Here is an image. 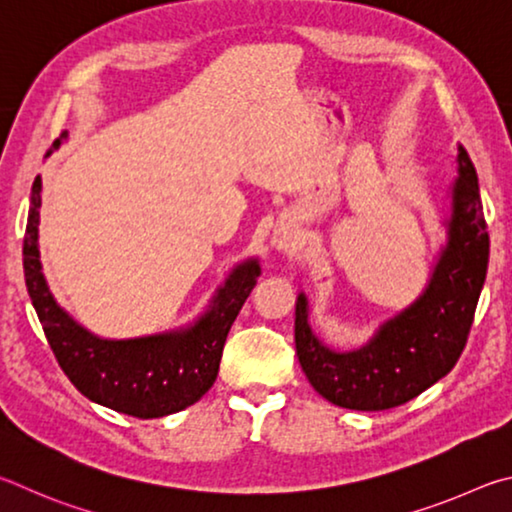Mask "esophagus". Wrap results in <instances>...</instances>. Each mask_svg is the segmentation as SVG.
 Returning a JSON list of instances; mask_svg holds the SVG:
<instances>
[{"label": "esophagus", "mask_w": 512, "mask_h": 512, "mask_svg": "<svg viewBox=\"0 0 512 512\" xmlns=\"http://www.w3.org/2000/svg\"><path fill=\"white\" fill-rule=\"evenodd\" d=\"M292 240H294V229L290 222H281L276 224L274 231H272V238H270V245L276 251H288L292 247Z\"/></svg>", "instance_id": "1"}]
</instances>
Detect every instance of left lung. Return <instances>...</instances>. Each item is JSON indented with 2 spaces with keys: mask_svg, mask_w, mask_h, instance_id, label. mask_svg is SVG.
Returning <instances> with one entry per match:
<instances>
[{
  "mask_svg": "<svg viewBox=\"0 0 512 512\" xmlns=\"http://www.w3.org/2000/svg\"><path fill=\"white\" fill-rule=\"evenodd\" d=\"M447 197L450 213L441 220L445 245L425 290L405 310L382 321L362 346L339 351L321 342L310 326L306 292H299L294 344L301 369L319 396L333 405L357 411L400 407L445 378L459 362L490 256L477 170L463 146Z\"/></svg>",
  "mask_w": 512,
  "mask_h": 512,
  "instance_id": "obj_1",
  "label": "left lung"
}]
</instances>
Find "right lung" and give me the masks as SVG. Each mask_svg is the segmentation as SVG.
Masks as SVG:
<instances>
[{
  "label": "right lung",
  "mask_w": 512,
  "mask_h": 512,
  "mask_svg": "<svg viewBox=\"0 0 512 512\" xmlns=\"http://www.w3.org/2000/svg\"><path fill=\"white\" fill-rule=\"evenodd\" d=\"M62 141H67V132L53 141L47 157ZM40 193L38 175L24 233V279L60 369L85 398L119 414L161 418L191 407L218 378L229 328L261 276L258 258L233 267L193 324L132 339L98 337L60 306L44 279L38 245Z\"/></svg>",
  "instance_id": "1"
}]
</instances>
